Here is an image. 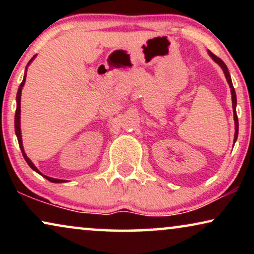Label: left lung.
Listing matches in <instances>:
<instances>
[{
	"mask_svg": "<svg viewBox=\"0 0 254 254\" xmlns=\"http://www.w3.org/2000/svg\"><path fill=\"white\" fill-rule=\"evenodd\" d=\"M208 53H209L210 58L213 59V60L216 62L217 64L221 65V68L223 69V72L225 75V78H227V81L229 83V86H230L231 89V99H232V110H234V119H235V138H234V142H236L237 140V136H238V118H237V113H236V105H237V97H236V92H235V89H234V85H232V82H231V77H230V74H229V70H228V67L225 65V64L223 61L221 60L220 58H217L216 55H214L211 52L208 51Z\"/></svg>",
	"mask_w": 254,
	"mask_h": 254,
	"instance_id": "8db88e82",
	"label": "left lung"
}]
</instances>
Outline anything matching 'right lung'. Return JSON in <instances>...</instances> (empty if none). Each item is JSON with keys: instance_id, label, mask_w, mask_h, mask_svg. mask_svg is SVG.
<instances>
[{"instance_id": "add662e5", "label": "right lung", "mask_w": 254, "mask_h": 254, "mask_svg": "<svg viewBox=\"0 0 254 254\" xmlns=\"http://www.w3.org/2000/svg\"><path fill=\"white\" fill-rule=\"evenodd\" d=\"M36 58V55L31 59V60L29 61V64H27L26 65V70H25V74H24V78L22 83H20L19 88H18V91H17V97H16V100H17V109H16V114H15V131H16V135H17V140H18V143H19V148L20 150H22V154L24 156V158H25V161L27 164H29V166L32 170H34V171L39 173V175H41L43 177H45L47 180H50L51 183H65V180H62V179H55V178H51V177H47L45 176L41 173L39 170H38L36 166H34V164L32 162H31V159L27 157L25 151H24V148H23V142H22V133H20V96H22V89L24 84H25V79H26V71H27V67H29V64H31V62L33 61V59Z\"/></svg>"}]
</instances>
